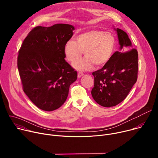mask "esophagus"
Segmentation results:
<instances>
[{"instance_id": "esophagus-1", "label": "esophagus", "mask_w": 158, "mask_h": 158, "mask_svg": "<svg viewBox=\"0 0 158 158\" xmlns=\"http://www.w3.org/2000/svg\"><path fill=\"white\" fill-rule=\"evenodd\" d=\"M83 75H84L83 73H78V75H77V77H78V78H81Z\"/></svg>"}]
</instances>
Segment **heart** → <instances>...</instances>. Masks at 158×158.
Wrapping results in <instances>:
<instances>
[{"mask_svg": "<svg viewBox=\"0 0 158 158\" xmlns=\"http://www.w3.org/2000/svg\"><path fill=\"white\" fill-rule=\"evenodd\" d=\"M116 48V39L112 33L99 30H91L79 34L76 42L69 40L64 46L67 59L75 63L84 52L86 57L74 64L77 71H89L94 64L101 67L107 64L113 55Z\"/></svg>", "mask_w": 158, "mask_h": 158, "instance_id": "1", "label": "heart"}]
</instances>
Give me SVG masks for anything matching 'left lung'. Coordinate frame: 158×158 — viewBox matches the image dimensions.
Listing matches in <instances>:
<instances>
[{
    "label": "left lung",
    "instance_id": "8db88e82",
    "mask_svg": "<svg viewBox=\"0 0 158 158\" xmlns=\"http://www.w3.org/2000/svg\"><path fill=\"white\" fill-rule=\"evenodd\" d=\"M117 33L119 51L112 55L102 69L93 73L94 85L91 94L99 105L110 107L121 102L136 82L138 72V54L128 35L114 27Z\"/></svg>",
    "mask_w": 158,
    "mask_h": 158
}]
</instances>
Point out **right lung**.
<instances>
[{"label":"right lung","mask_w":158,"mask_h":158,"mask_svg":"<svg viewBox=\"0 0 158 158\" xmlns=\"http://www.w3.org/2000/svg\"><path fill=\"white\" fill-rule=\"evenodd\" d=\"M74 27L57 24L33 29L19 51L17 67L23 90L39 109L52 111L66 101L77 73L64 58V46Z\"/></svg>","instance_id":"right-lung-1"}]
</instances>
